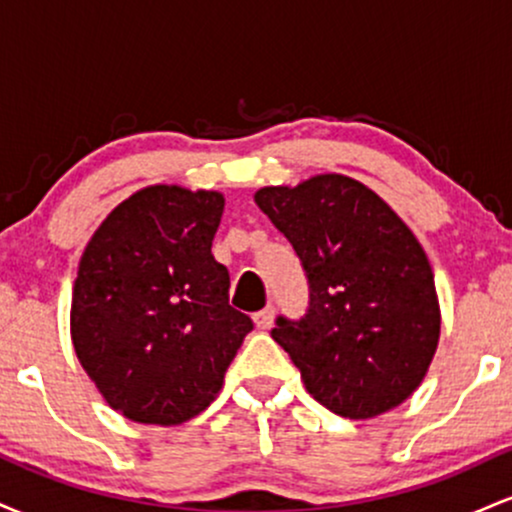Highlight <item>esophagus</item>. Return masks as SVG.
I'll return each instance as SVG.
<instances>
[{"mask_svg":"<svg viewBox=\"0 0 512 512\" xmlns=\"http://www.w3.org/2000/svg\"><path fill=\"white\" fill-rule=\"evenodd\" d=\"M255 325L260 327V330H269V327L274 325V305H267L260 313H255Z\"/></svg>","mask_w":512,"mask_h":512,"instance_id":"1","label":"esophagus"}]
</instances>
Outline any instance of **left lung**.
I'll list each match as a JSON object with an SVG mask.
<instances>
[{"mask_svg":"<svg viewBox=\"0 0 512 512\" xmlns=\"http://www.w3.org/2000/svg\"><path fill=\"white\" fill-rule=\"evenodd\" d=\"M255 202L308 276L305 315L276 317L272 330L305 390L344 419L399 407L424 380L440 337L436 281L419 240L346 175L262 187Z\"/></svg>","mask_w":512,"mask_h":512,"instance_id":"obj_1","label":"left lung"}]
</instances>
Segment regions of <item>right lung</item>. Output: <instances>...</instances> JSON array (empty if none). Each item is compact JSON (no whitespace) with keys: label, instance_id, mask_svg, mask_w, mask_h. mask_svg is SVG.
<instances>
[{"label":"right lung","instance_id":"add662e5","mask_svg":"<svg viewBox=\"0 0 512 512\" xmlns=\"http://www.w3.org/2000/svg\"><path fill=\"white\" fill-rule=\"evenodd\" d=\"M223 195L151 185L110 211L79 262L72 342L115 411L178 426L214 402L252 320L211 255Z\"/></svg>","mask_w":512,"mask_h":512}]
</instances>
